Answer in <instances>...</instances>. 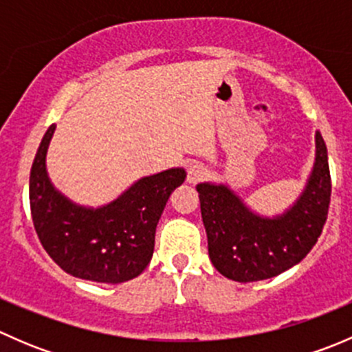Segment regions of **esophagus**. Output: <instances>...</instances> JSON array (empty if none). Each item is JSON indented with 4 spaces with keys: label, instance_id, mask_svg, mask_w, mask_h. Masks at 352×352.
I'll return each instance as SVG.
<instances>
[{
    "label": "esophagus",
    "instance_id": "obj_1",
    "mask_svg": "<svg viewBox=\"0 0 352 352\" xmlns=\"http://www.w3.org/2000/svg\"><path fill=\"white\" fill-rule=\"evenodd\" d=\"M204 175H206V168L202 163L192 162L187 165V182L189 184L199 182V180L204 179Z\"/></svg>",
    "mask_w": 352,
    "mask_h": 352
}]
</instances>
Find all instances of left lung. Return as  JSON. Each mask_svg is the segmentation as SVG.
I'll use <instances>...</instances> for the list:
<instances>
[{"label": "left lung", "mask_w": 352, "mask_h": 352, "mask_svg": "<svg viewBox=\"0 0 352 352\" xmlns=\"http://www.w3.org/2000/svg\"><path fill=\"white\" fill-rule=\"evenodd\" d=\"M315 163L303 192L283 214L267 218L252 211L223 184H199L201 214L212 265L239 283L274 278L296 265L324 230L330 204L327 146L315 134Z\"/></svg>", "instance_id": "obj_1"}]
</instances>
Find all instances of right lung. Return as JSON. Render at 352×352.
<instances>
[{
	"label": "right lung",
	"mask_w": 352,
	"mask_h": 352,
	"mask_svg": "<svg viewBox=\"0 0 352 352\" xmlns=\"http://www.w3.org/2000/svg\"><path fill=\"white\" fill-rule=\"evenodd\" d=\"M56 126L44 134L30 170L32 221L52 261L74 278L119 285L138 278L153 257L155 232L186 170L170 168L134 182L116 201L85 208L51 184L45 155Z\"/></svg>",
	"instance_id": "obj_1"
}]
</instances>
